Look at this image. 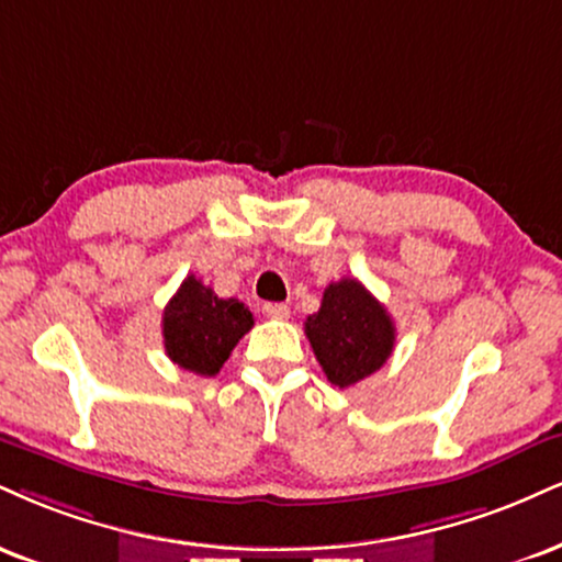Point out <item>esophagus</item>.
I'll use <instances>...</instances> for the list:
<instances>
[{
  "label": "esophagus",
  "mask_w": 562,
  "mask_h": 562,
  "mask_svg": "<svg viewBox=\"0 0 562 562\" xmlns=\"http://www.w3.org/2000/svg\"><path fill=\"white\" fill-rule=\"evenodd\" d=\"M263 314H267L269 319H288L290 308L288 303H263Z\"/></svg>",
  "instance_id": "esophagus-1"
}]
</instances>
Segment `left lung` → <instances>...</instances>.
I'll return each instance as SVG.
<instances>
[{
	"label": "left lung",
	"mask_w": 562,
	"mask_h": 562,
	"mask_svg": "<svg viewBox=\"0 0 562 562\" xmlns=\"http://www.w3.org/2000/svg\"><path fill=\"white\" fill-rule=\"evenodd\" d=\"M303 327L324 374L340 390L380 371L395 348L387 308L353 277L324 290L322 308Z\"/></svg>",
	"instance_id": "left-lung-1"
}]
</instances>
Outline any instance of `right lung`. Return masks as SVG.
<instances>
[{
	"instance_id": "right-lung-1",
	"label": "right lung",
	"mask_w": 562,
	"mask_h": 562,
	"mask_svg": "<svg viewBox=\"0 0 562 562\" xmlns=\"http://www.w3.org/2000/svg\"><path fill=\"white\" fill-rule=\"evenodd\" d=\"M254 327V314L238 299H220L188 274L165 306L161 335L172 363L201 376H214L233 348Z\"/></svg>"
}]
</instances>
